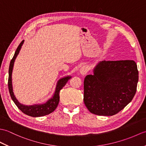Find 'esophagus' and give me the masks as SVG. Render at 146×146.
<instances>
[{
	"instance_id": "esophagus-1",
	"label": "esophagus",
	"mask_w": 146,
	"mask_h": 146,
	"mask_svg": "<svg viewBox=\"0 0 146 146\" xmlns=\"http://www.w3.org/2000/svg\"><path fill=\"white\" fill-rule=\"evenodd\" d=\"M88 68L87 66H85V65L82 66L80 70V72L82 76H85V75H86V73H88Z\"/></svg>"
}]
</instances>
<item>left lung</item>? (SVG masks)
I'll return each mask as SVG.
<instances>
[{"instance_id":"1","label":"left lung","mask_w":146,"mask_h":146,"mask_svg":"<svg viewBox=\"0 0 146 146\" xmlns=\"http://www.w3.org/2000/svg\"><path fill=\"white\" fill-rule=\"evenodd\" d=\"M84 80L83 100L91 113L111 116L127 106L137 90L139 72L133 60L102 61Z\"/></svg>"}]
</instances>
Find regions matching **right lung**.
Segmentation results:
<instances>
[{"label": "right lung", "mask_w": 146, "mask_h": 146, "mask_svg": "<svg viewBox=\"0 0 146 146\" xmlns=\"http://www.w3.org/2000/svg\"><path fill=\"white\" fill-rule=\"evenodd\" d=\"M24 40L22 41L16 49L13 58L11 61L10 66L9 68V79H8V87L9 93H10L11 97L12 100L16 105V106L19 108V109L21 110L24 113H25L27 115L33 117H42L48 115L52 113L56 107L60 102V92L61 90L63 88V86L66 84L68 80H70L71 77L70 76H67L63 77L60 79L57 82L56 86V90L53 96L44 104H35L33 105H25L20 104L19 101L15 98V95L13 92V88H12V70H13V66L14 64V61L15 58L17 56V55L19 53V51L21 49L22 46H23Z\"/></svg>", "instance_id": "add662e5"}]
</instances>
